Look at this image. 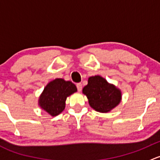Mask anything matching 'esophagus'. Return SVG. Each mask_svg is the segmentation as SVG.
Instances as JSON below:
<instances>
[{
    "mask_svg": "<svg viewBox=\"0 0 160 160\" xmlns=\"http://www.w3.org/2000/svg\"><path fill=\"white\" fill-rule=\"evenodd\" d=\"M76 86H77V89H78V92L82 91V84L78 83L76 85Z\"/></svg>",
    "mask_w": 160,
    "mask_h": 160,
    "instance_id": "34e87169",
    "label": "esophagus"
}]
</instances>
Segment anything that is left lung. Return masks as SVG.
Returning <instances> with one entry per match:
<instances>
[{
  "mask_svg": "<svg viewBox=\"0 0 160 160\" xmlns=\"http://www.w3.org/2000/svg\"><path fill=\"white\" fill-rule=\"evenodd\" d=\"M82 92L88 98L90 106L99 112H108L121 101L120 90L99 75L90 77Z\"/></svg>",
  "mask_w": 160,
  "mask_h": 160,
  "instance_id": "left-lung-1",
  "label": "left lung"
}]
</instances>
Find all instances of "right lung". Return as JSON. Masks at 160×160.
<instances>
[{"instance_id":"right-lung-1","label":"right lung","mask_w":160,"mask_h":160,"mask_svg":"<svg viewBox=\"0 0 160 160\" xmlns=\"http://www.w3.org/2000/svg\"><path fill=\"white\" fill-rule=\"evenodd\" d=\"M75 92L77 88L72 82L56 78L46 85L39 98V104L51 116H58L65 109L67 97Z\"/></svg>"}]
</instances>
